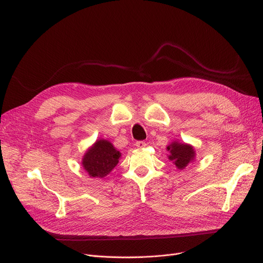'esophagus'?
<instances>
[{
	"mask_svg": "<svg viewBox=\"0 0 263 263\" xmlns=\"http://www.w3.org/2000/svg\"><path fill=\"white\" fill-rule=\"evenodd\" d=\"M135 146H136L137 148H144V147H146V143H145L144 141H137V142L135 143Z\"/></svg>",
	"mask_w": 263,
	"mask_h": 263,
	"instance_id": "1",
	"label": "esophagus"
}]
</instances>
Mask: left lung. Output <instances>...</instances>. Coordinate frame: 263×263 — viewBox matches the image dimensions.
Here are the masks:
<instances>
[{
    "mask_svg": "<svg viewBox=\"0 0 263 263\" xmlns=\"http://www.w3.org/2000/svg\"><path fill=\"white\" fill-rule=\"evenodd\" d=\"M167 151H170L168 159L173 161L178 168H184L187 166V164L194 160L195 151L192 146L186 144H180L178 142L172 143L167 147Z\"/></svg>",
    "mask_w": 263,
    "mask_h": 263,
    "instance_id": "left-lung-1",
    "label": "left lung"
}]
</instances>
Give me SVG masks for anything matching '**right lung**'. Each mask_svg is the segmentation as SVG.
Returning a JSON list of instances; mask_svg holds the SVG:
<instances>
[{
    "label": "right lung",
    "mask_w": 263,
    "mask_h": 263,
    "mask_svg": "<svg viewBox=\"0 0 263 263\" xmlns=\"http://www.w3.org/2000/svg\"><path fill=\"white\" fill-rule=\"evenodd\" d=\"M121 154L105 140L97 141L83 158V167L90 177L103 178L118 163Z\"/></svg>",
    "instance_id": "right-lung-1"
}]
</instances>
